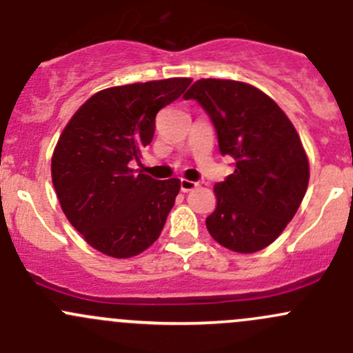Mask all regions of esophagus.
Here are the masks:
<instances>
[{"instance_id": "34e87169", "label": "esophagus", "mask_w": 353, "mask_h": 353, "mask_svg": "<svg viewBox=\"0 0 353 353\" xmlns=\"http://www.w3.org/2000/svg\"><path fill=\"white\" fill-rule=\"evenodd\" d=\"M199 186V183H194V181H188V179H181V191L188 193V191L196 190Z\"/></svg>"}]
</instances>
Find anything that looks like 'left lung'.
Listing matches in <instances>:
<instances>
[{"label": "left lung", "instance_id": "8db88e82", "mask_svg": "<svg viewBox=\"0 0 353 353\" xmlns=\"http://www.w3.org/2000/svg\"><path fill=\"white\" fill-rule=\"evenodd\" d=\"M184 99L196 101L215 126L234 172L215 184L210 236L236 252L270 245L294 219L309 183V162L294 124L266 94L234 80L203 78Z\"/></svg>", "mask_w": 353, "mask_h": 353}]
</instances>
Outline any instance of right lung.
I'll use <instances>...</instances> for the list:
<instances>
[{"mask_svg": "<svg viewBox=\"0 0 353 353\" xmlns=\"http://www.w3.org/2000/svg\"><path fill=\"white\" fill-rule=\"evenodd\" d=\"M191 78L105 88L74 112L51 162L52 184L71 225L112 258L140 254L159 239L181 190L130 169L152 143L155 116Z\"/></svg>", "mask_w": 353, "mask_h": 353, "instance_id": "add662e5", "label": "right lung"}]
</instances>
